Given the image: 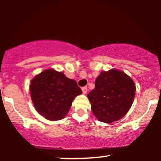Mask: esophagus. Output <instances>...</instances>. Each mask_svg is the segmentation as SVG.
<instances>
[{"label": "esophagus", "instance_id": "1", "mask_svg": "<svg viewBox=\"0 0 161 161\" xmlns=\"http://www.w3.org/2000/svg\"><path fill=\"white\" fill-rule=\"evenodd\" d=\"M82 91L83 92V94H86L87 92H88V89H87V87H82Z\"/></svg>", "mask_w": 161, "mask_h": 161}]
</instances>
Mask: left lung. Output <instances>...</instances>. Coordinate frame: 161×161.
<instances>
[{
    "label": "left lung",
    "instance_id": "left-lung-1",
    "mask_svg": "<svg viewBox=\"0 0 161 161\" xmlns=\"http://www.w3.org/2000/svg\"><path fill=\"white\" fill-rule=\"evenodd\" d=\"M136 85L128 75L113 69L102 71L95 80V88L87 97L99 121L110 123L123 117L132 106Z\"/></svg>",
    "mask_w": 161,
    "mask_h": 161
}]
</instances>
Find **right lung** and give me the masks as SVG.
<instances>
[{"label":"right lung","instance_id":"right-lung-1","mask_svg":"<svg viewBox=\"0 0 161 161\" xmlns=\"http://www.w3.org/2000/svg\"><path fill=\"white\" fill-rule=\"evenodd\" d=\"M29 90L38 114L52 121L65 117L73 100L82 93L75 80L53 69L35 76L31 80Z\"/></svg>","mask_w":161,"mask_h":161}]
</instances>
